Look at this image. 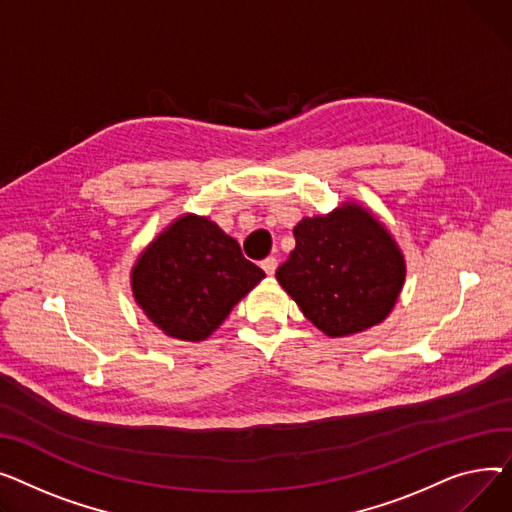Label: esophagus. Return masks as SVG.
<instances>
[{"label":"esophagus","instance_id":"obj_1","mask_svg":"<svg viewBox=\"0 0 512 512\" xmlns=\"http://www.w3.org/2000/svg\"><path fill=\"white\" fill-rule=\"evenodd\" d=\"M277 258L275 256H268V258H264L262 262H260V266L264 268V273L268 275V277H273L275 275V270H277Z\"/></svg>","mask_w":512,"mask_h":512}]
</instances>
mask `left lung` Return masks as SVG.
I'll list each match as a JSON object with an SVG mask.
<instances>
[{"label":"left lung","mask_w":512,"mask_h":512,"mask_svg":"<svg viewBox=\"0 0 512 512\" xmlns=\"http://www.w3.org/2000/svg\"><path fill=\"white\" fill-rule=\"evenodd\" d=\"M295 250L277 281L304 316L328 337H347L382 322L405 281L393 237L364 208L347 204L299 221Z\"/></svg>","instance_id":"obj_1"}]
</instances>
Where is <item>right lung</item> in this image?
Returning <instances> with one entry per match:
<instances>
[{
    "mask_svg": "<svg viewBox=\"0 0 512 512\" xmlns=\"http://www.w3.org/2000/svg\"><path fill=\"white\" fill-rule=\"evenodd\" d=\"M262 279L264 270L244 258L233 237L204 217L186 215L138 258L132 289L169 337L202 341Z\"/></svg>",
    "mask_w": 512,
    "mask_h": 512,
    "instance_id": "right-lung-1",
    "label": "right lung"
}]
</instances>
